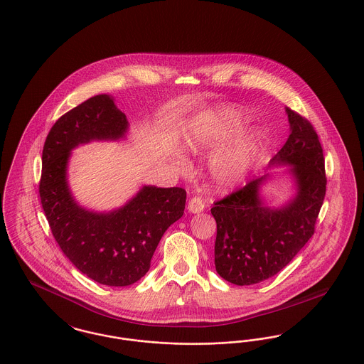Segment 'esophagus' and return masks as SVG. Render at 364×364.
<instances>
[{"mask_svg": "<svg viewBox=\"0 0 364 364\" xmlns=\"http://www.w3.org/2000/svg\"><path fill=\"white\" fill-rule=\"evenodd\" d=\"M205 209V202L200 196H193L188 202V210L191 213H200Z\"/></svg>", "mask_w": 364, "mask_h": 364, "instance_id": "34e87169", "label": "esophagus"}]
</instances>
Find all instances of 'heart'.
I'll return each instance as SVG.
<instances>
[{
	"mask_svg": "<svg viewBox=\"0 0 364 364\" xmlns=\"http://www.w3.org/2000/svg\"><path fill=\"white\" fill-rule=\"evenodd\" d=\"M242 124V115L236 109H220L198 117L186 137V149L199 152L223 146ZM258 152V137L247 134L218 154L213 159V173L223 187L234 186L250 171Z\"/></svg>",
	"mask_w": 364,
	"mask_h": 364,
	"instance_id": "heart-1",
	"label": "heart"
}]
</instances>
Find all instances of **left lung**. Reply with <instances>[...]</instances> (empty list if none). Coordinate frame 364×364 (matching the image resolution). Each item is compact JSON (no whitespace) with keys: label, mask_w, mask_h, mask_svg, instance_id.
Segmentation results:
<instances>
[{"label":"left lung","mask_w":364,"mask_h":364,"mask_svg":"<svg viewBox=\"0 0 364 364\" xmlns=\"http://www.w3.org/2000/svg\"><path fill=\"white\" fill-rule=\"evenodd\" d=\"M291 133L271 165H290L299 193L280 209L264 206L259 186L268 174L214 202L217 274L237 286L275 277L315 234L326 195L324 156L319 136L299 112L286 108Z\"/></svg>","instance_id":"8db88e82"}]
</instances>
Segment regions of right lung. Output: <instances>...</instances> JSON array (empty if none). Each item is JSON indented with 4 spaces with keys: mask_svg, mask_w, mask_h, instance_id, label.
<instances>
[{
    "mask_svg": "<svg viewBox=\"0 0 364 364\" xmlns=\"http://www.w3.org/2000/svg\"><path fill=\"white\" fill-rule=\"evenodd\" d=\"M127 129L125 114L107 95L67 111L46 136L38 188L52 235L65 257L87 278L117 287L149 272L161 237L183 215L187 199L180 187H143L108 214L87 212L74 202L65 181L70 151L90 140L119 139Z\"/></svg>",
    "mask_w": 364,
    "mask_h": 364,
    "instance_id": "obj_1",
    "label": "right lung"
}]
</instances>
